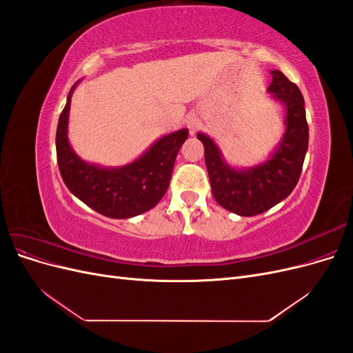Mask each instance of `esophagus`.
<instances>
[{"label":"esophagus","instance_id":"esophagus-1","mask_svg":"<svg viewBox=\"0 0 353 353\" xmlns=\"http://www.w3.org/2000/svg\"><path fill=\"white\" fill-rule=\"evenodd\" d=\"M185 123H187V126H188V131H190V134H191V135H194V134H196V131L199 130V126H200L199 117H197L196 114H188V116H187V119H185Z\"/></svg>","mask_w":353,"mask_h":353}]
</instances>
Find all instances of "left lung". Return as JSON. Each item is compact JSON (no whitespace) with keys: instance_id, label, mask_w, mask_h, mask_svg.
Returning a JSON list of instances; mask_svg holds the SVG:
<instances>
[{"instance_id":"1","label":"left lung","mask_w":353,"mask_h":353,"mask_svg":"<svg viewBox=\"0 0 353 353\" xmlns=\"http://www.w3.org/2000/svg\"><path fill=\"white\" fill-rule=\"evenodd\" d=\"M270 97L284 105V132L274 150L252 166H232L208 134L197 138L205 147L212 194L223 209L253 216L279 205L294 190L307 152L309 130L303 95L280 70H271Z\"/></svg>"}]
</instances>
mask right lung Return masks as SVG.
<instances>
[{"instance_id":"1","label":"right lung","mask_w":353,"mask_h":353,"mask_svg":"<svg viewBox=\"0 0 353 353\" xmlns=\"http://www.w3.org/2000/svg\"><path fill=\"white\" fill-rule=\"evenodd\" d=\"M74 82L69 91L56 134L60 175L70 193L101 215L128 219L153 209L166 193L175 159L188 137V130L166 134L132 162L122 166L90 163L73 150L69 143V113Z\"/></svg>"}]
</instances>
